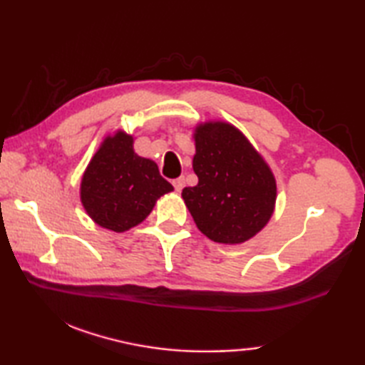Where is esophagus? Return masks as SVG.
Returning <instances> with one entry per match:
<instances>
[{"label":"esophagus","instance_id":"esophagus-1","mask_svg":"<svg viewBox=\"0 0 365 365\" xmlns=\"http://www.w3.org/2000/svg\"><path fill=\"white\" fill-rule=\"evenodd\" d=\"M173 185H174L175 191H182V190H183V187H185V177H178V178H175V180L173 182Z\"/></svg>","mask_w":365,"mask_h":365}]
</instances>
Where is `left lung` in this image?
<instances>
[{"label": "left lung", "mask_w": 365, "mask_h": 365, "mask_svg": "<svg viewBox=\"0 0 365 365\" xmlns=\"http://www.w3.org/2000/svg\"><path fill=\"white\" fill-rule=\"evenodd\" d=\"M199 178L182 197L197 229L212 242L242 245L267 226L274 213L273 170L242 131L224 120L197 123L192 131Z\"/></svg>", "instance_id": "1"}]
</instances>
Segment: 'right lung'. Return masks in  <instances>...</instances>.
Instances as JSON below:
<instances>
[{
    "label": "right lung",
    "mask_w": 365,
    "mask_h": 365,
    "mask_svg": "<svg viewBox=\"0 0 365 365\" xmlns=\"http://www.w3.org/2000/svg\"><path fill=\"white\" fill-rule=\"evenodd\" d=\"M133 135L115 130L108 135L83 173L80 199L100 227L125 232L141 224L157 200L174 191L160 175L157 163L139 157Z\"/></svg>",
    "instance_id": "obj_1"
}]
</instances>
